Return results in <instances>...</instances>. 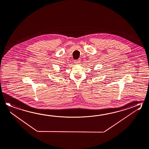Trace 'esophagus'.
Wrapping results in <instances>:
<instances>
[{
  "label": "esophagus",
  "instance_id": "1",
  "mask_svg": "<svg viewBox=\"0 0 149 149\" xmlns=\"http://www.w3.org/2000/svg\"><path fill=\"white\" fill-rule=\"evenodd\" d=\"M74 63H75L76 64H79V63H80V60H79V59L75 60V61H74Z\"/></svg>",
  "mask_w": 149,
  "mask_h": 149
}]
</instances>
